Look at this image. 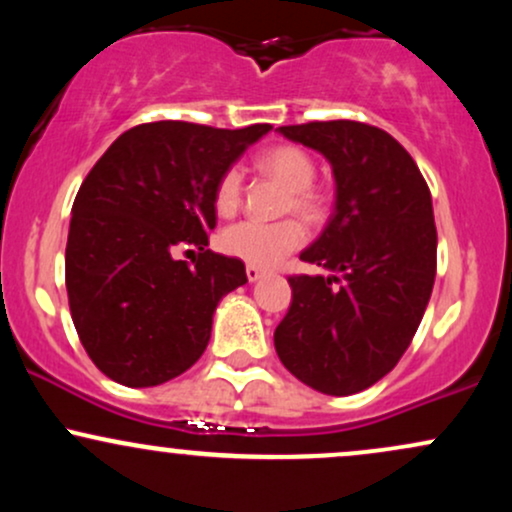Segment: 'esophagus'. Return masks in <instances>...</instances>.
Instances as JSON below:
<instances>
[{
	"mask_svg": "<svg viewBox=\"0 0 512 512\" xmlns=\"http://www.w3.org/2000/svg\"><path fill=\"white\" fill-rule=\"evenodd\" d=\"M245 274H248V281H260L267 272H264V269H260V267H255V264H248Z\"/></svg>",
	"mask_w": 512,
	"mask_h": 512,
	"instance_id": "1",
	"label": "esophagus"
}]
</instances>
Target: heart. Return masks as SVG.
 Listing matches in <instances>:
<instances>
[{
    "instance_id": "b5f03b06",
    "label": "heart",
    "mask_w": 512,
    "mask_h": 512,
    "mask_svg": "<svg viewBox=\"0 0 512 512\" xmlns=\"http://www.w3.org/2000/svg\"><path fill=\"white\" fill-rule=\"evenodd\" d=\"M257 166L262 173L272 175L281 185L291 190V199L286 211H296L305 221H317L325 211L320 195L310 190L315 182V163L303 149L291 144L272 146L262 151L257 158ZM243 202V175L238 168H228L216 182L214 204L216 211L223 216L236 214ZM305 226L296 219L260 223V221H240L236 226L226 228L221 236V248L238 260L255 264V267H272L281 262L293 250L305 243Z\"/></svg>"
}]
</instances>
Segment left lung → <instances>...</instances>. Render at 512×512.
<instances>
[{
	"mask_svg": "<svg viewBox=\"0 0 512 512\" xmlns=\"http://www.w3.org/2000/svg\"><path fill=\"white\" fill-rule=\"evenodd\" d=\"M276 132L330 161L334 211L301 252L327 274L291 276L274 349L313 390L356 395L397 366L426 313L438 250L431 192L407 149L378 127L332 120Z\"/></svg>",
	"mask_w": 512,
	"mask_h": 512,
	"instance_id": "obj_1",
	"label": "left lung"
}]
</instances>
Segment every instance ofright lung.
<instances>
[{
    "instance_id": "obj_1",
    "label": "right lung",
    "mask_w": 512,
    "mask_h": 512,
    "mask_svg": "<svg viewBox=\"0 0 512 512\" xmlns=\"http://www.w3.org/2000/svg\"><path fill=\"white\" fill-rule=\"evenodd\" d=\"M269 129L149 122L120 134L81 182L64 255L69 310L110 380L154 387L204 354L216 305L248 281L243 262L207 250L216 182Z\"/></svg>"
}]
</instances>
